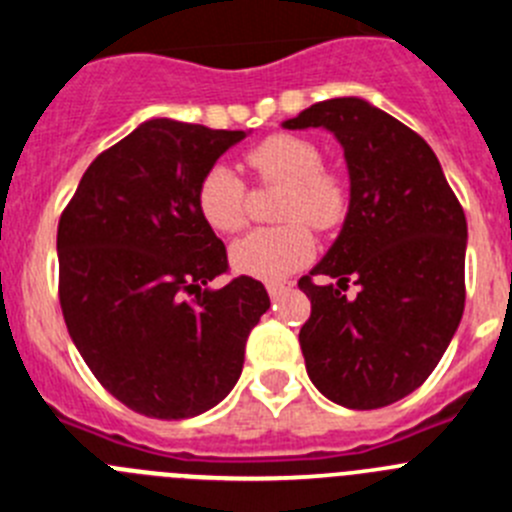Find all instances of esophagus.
Instances as JSON below:
<instances>
[{"label": "esophagus", "mask_w": 512, "mask_h": 512, "mask_svg": "<svg viewBox=\"0 0 512 512\" xmlns=\"http://www.w3.org/2000/svg\"><path fill=\"white\" fill-rule=\"evenodd\" d=\"M266 289H269L271 300H279L284 292H289V289H292V284H289V282H269V284H266Z\"/></svg>", "instance_id": "obj_1"}]
</instances>
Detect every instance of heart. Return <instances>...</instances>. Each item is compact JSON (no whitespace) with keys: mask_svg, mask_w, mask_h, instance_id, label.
Returning a JSON list of instances; mask_svg holds the SVG:
<instances>
[{"mask_svg":"<svg viewBox=\"0 0 512 512\" xmlns=\"http://www.w3.org/2000/svg\"><path fill=\"white\" fill-rule=\"evenodd\" d=\"M246 166L259 184L284 187L277 215L289 223L261 228L233 246V266L248 277L282 282L315 253L310 228L333 230L348 215L351 192L338 171L323 166L318 143L277 133L246 151ZM197 210L215 233H238L248 220V189L238 171L215 164L197 184Z\"/></svg>","mask_w":512,"mask_h":512,"instance_id":"heart-1","label":"heart"}]
</instances>
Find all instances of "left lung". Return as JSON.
<instances>
[{
    "label": "left lung",
    "instance_id": "8db88e82",
    "mask_svg": "<svg viewBox=\"0 0 512 512\" xmlns=\"http://www.w3.org/2000/svg\"><path fill=\"white\" fill-rule=\"evenodd\" d=\"M284 128L330 130L351 179L341 235L297 282L312 305L300 330L307 377L343 408H384L431 377L459 328L467 217L431 146L366 99H325ZM348 281L360 287L351 301Z\"/></svg>",
    "mask_w": 512,
    "mask_h": 512
}]
</instances>
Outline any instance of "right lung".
Returning a JSON list of instances; mask_svg holds the SVG:
<instances>
[{
	"label": "right lung",
	"mask_w": 512,
	"mask_h": 512,
	"mask_svg": "<svg viewBox=\"0 0 512 512\" xmlns=\"http://www.w3.org/2000/svg\"><path fill=\"white\" fill-rule=\"evenodd\" d=\"M246 138L169 117L99 153L58 220V300L104 390L148 418L215 408L269 310L264 284L228 271L225 243L197 210V184Z\"/></svg>",
	"instance_id": "right-lung-1"
}]
</instances>
